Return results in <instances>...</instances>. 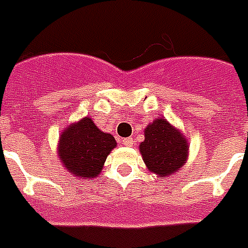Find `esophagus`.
<instances>
[{
  "mask_svg": "<svg viewBox=\"0 0 248 248\" xmlns=\"http://www.w3.org/2000/svg\"><path fill=\"white\" fill-rule=\"evenodd\" d=\"M123 144H124V145H127V147H131V145H133V140H132V138L123 139Z\"/></svg>",
  "mask_w": 248,
  "mask_h": 248,
  "instance_id": "1",
  "label": "esophagus"
}]
</instances>
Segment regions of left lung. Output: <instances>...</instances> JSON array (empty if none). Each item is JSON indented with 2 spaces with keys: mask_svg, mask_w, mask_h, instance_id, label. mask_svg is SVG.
I'll return each mask as SVG.
<instances>
[{
  "mask_svg": "<svg viewBox=\"0 0 248 248\" xmlns=\"http://www.w3.org/2000/svg\"><path fill=\"white\" fill-rule=\"evenodd\" d=\"M140 152L149 171L157 176H170L182 168L188 154L183 135L164 119H156L144 131Z\"/></svg>",
  "mask_w": 248,
  "mask_h": 248,
  "instance_id": "8db88e82",
  "label": "left lung"
}]
</instances>
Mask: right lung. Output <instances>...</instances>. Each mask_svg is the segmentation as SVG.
Masks as SVG:
<instances>
[{
  "label": "right lung",
  "mask_w": 248,
  "mask_h": 248,
  "mask_svg": "<svg viewBox=\"0 0 248 248\" xmlns=\"http://www.w3.org/2000/svg\"><path fill=\"white\" fill-rule=\"evenodd\" d=\"M115 147L112 135L100 131L91 117H84L62 132L59 156L72 175L89 180L101 172L107 156Z\"/></svg>",
  "instance_id": "right-lung-1"
}]
</instances>
